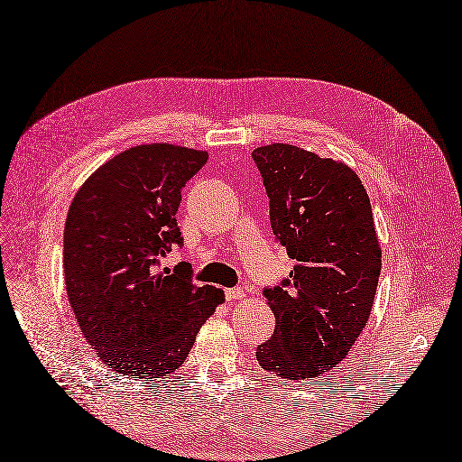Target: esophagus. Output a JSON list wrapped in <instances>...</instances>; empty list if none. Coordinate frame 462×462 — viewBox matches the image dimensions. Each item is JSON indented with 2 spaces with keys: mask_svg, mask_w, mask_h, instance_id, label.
Listing matches in <instances>:
<instances>
[{
  "mask_svg": "<svg viewBox=\"0 0 462 462\" xmlns=\"http://www.w3.org/2000/svg\"><path fill=\"white\" fill-rule=\"evenodd\" d=\"M246 294L243 288H229L227 291H225V298H227V301H237V300H243Z\"/></svg>",
  "mask_w": 462,
  "mask_h": 462,
  "instance_id": "34e87169",
  "label": "esophagus"
}]
</instances>
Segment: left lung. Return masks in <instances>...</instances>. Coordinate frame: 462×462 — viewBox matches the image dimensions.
I'll return each mask as SVG.
<instances>
[{
	"label": "left lung",
	"instance_id": "left-lung-1",
	"mask_svg": "<svg viewBox=\"0 0 462 462\" xmlns=\"http://www.w3.org/2000/svg\"><path fill=\"white\" fill-rule=\"evenodd\" d=\"M253 159L273 233L296 261L290 280L264 290L276 328L256 361L288 382L313 380L343 361L373 311L382 268L373 208L341 161L284 143L258 146Z\"/></svg>",
	"mask_w": 462,
	"mask_h": 462
}]
</instances>
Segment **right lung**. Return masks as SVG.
I'll return each instance as SVG.
<instances>
[{
  "instance_id": "right-lung-1",
  "label": "right lung",
  "mask_w": 462,
  "mask_h": 462,
  "mask_svg": "<svg viewBox=\"0 0 462 462\" xmlns=\"http://www.w3.org/2000/svg\"><path fill=\"white\" fill-rule=\"evenodd\" d=\"M206 151L137 144L101 164L78 189L64 227V282L86 341L129 378H161L186 361L221 288L196 286L189 264L161 268L182 243L176 211Z\"/></svg>"
}]
</instances>
